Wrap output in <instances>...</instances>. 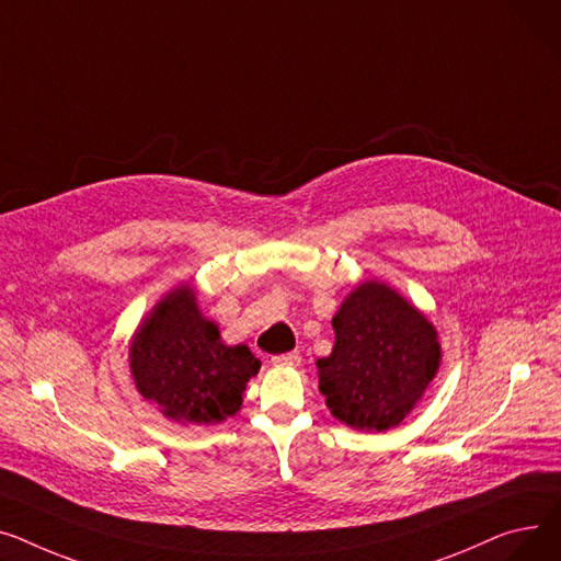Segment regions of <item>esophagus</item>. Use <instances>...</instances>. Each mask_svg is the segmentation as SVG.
<instances>
[{
    "label": "esophagus",
    "instance_id": "obj_1",
    "mask_svg": "<svg viewBox=\"0 0 561 561\" xmlns=\"http://www.w3.org/2000/svg\"><path fill=\"white\" fill-rule=\"evenodd\" d=\"M274 367H299L301 365V353L291 351V353H283V355H274L272 357Z\"/></svg>",
    "mask_w": 561,
    "mask_h": 561
}]
</instances>
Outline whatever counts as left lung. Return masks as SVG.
Masks as SVG:
<instances>
[{
  "instance_id": "left-lung-1",
  "label": "left lung",
  "mask_w": 561,
  "mask_h": 561,
  "mask_svg": "<svg viewBox=\"0 0 561 561\" xmlns=\"http://www.w3.org/2000/svg\"><path fill=\"white\" fill-rule=\"evenodd\" d=\"M335 346L317 359L319 391L353 431L397 427L439 371V333L403 294L380 280L357 283L333 317Z\"/></svg>"
}]
</instances>
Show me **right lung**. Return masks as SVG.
Masks as SVG:
<instances>
[{
  "mask_svg": "<svg viewBox=\"0 0 561 561\" xmlns=\"http://www.w3.org/2000/svg\"><path fill=\"white\" fill-rule=\"evenodd\" d=\"M128 367L140 397L183 425L236 416L260 359L247 344L228 346L217 321L204 317L192 283L172 287L149 310L128 344Z\"/></svg>",
  "mask_w": 561,
  "mask_h": 561,
  "instance_id": "1",
  "label": "right lung"
}]
</instances>
